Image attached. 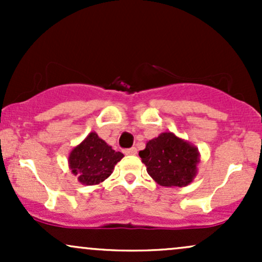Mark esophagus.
Listing matches in <instances>:
<instances>
[{"label": "esophagus", "mask_w": 262, "mask_h": 262, "mask_svg": "<svg viewBox=\"0 0 262 262\" xmlns=\"http://www.w3.org/2000/svg\"><path fill=\"white\" fill-rule=\"evenodd\" d=\"M125 155H135L137 154V148H130V149H125L124 150Z\"/></svg>", "instance_id": "34e87169"}]
</instances>
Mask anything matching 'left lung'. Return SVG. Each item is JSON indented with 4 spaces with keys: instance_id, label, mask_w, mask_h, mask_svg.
<instances>
[{
    "instance_id": "8db88e82",
    "label": "left lung",
    "mask_w": 262,
    "mask_h": 262,
    "mask_svg": "<svg viewBox=\"0 0 262 262\" xmlns=\"http://www.w3.org/2000/svg\"><path fill=\"white\" fill-rule=\"evenodd\" d=\"M139 156L156 183L165 187H185L197 175L201 155L196 145L165 132L149 140Z\"/></svg>"
}]
</instances>
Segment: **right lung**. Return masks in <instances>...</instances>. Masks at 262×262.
Masks as SVG:
<instances>
[{
    "mask_svg": "<svg viewBox=\"0 0 262 262\" xmlns=\"http://www.w3.org/2000/svg\"><path fill=\"white\" fill-rule=\"evenodd\" d=\"M123 156L121 151L113 150L101 139L96 132H91L70 151L69 169L81 185H100L112 175L114 166Z\"/></svg>",
    "mask_w": 262,
    "mask_h": 262,
    "instance_id": "obj_1",
    "label": "right lung"
}]
</instances>
